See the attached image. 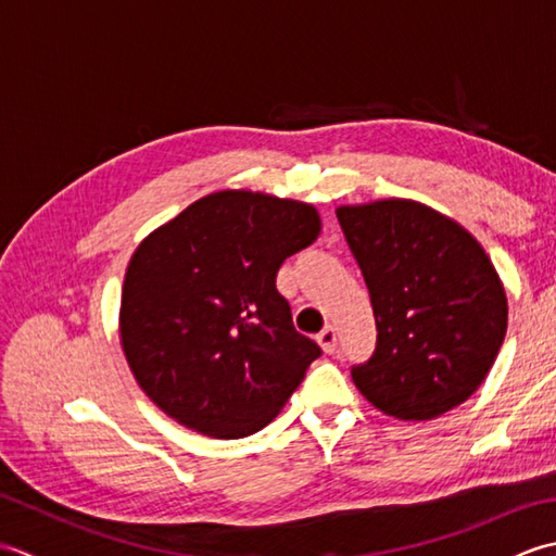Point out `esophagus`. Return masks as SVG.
Here are the masks:
<instances>
[{
    "mask_svg": "<svg viewBox=\"0 0 556 556\" xmlns=\"http://www.w3.org/2000/svg\"><path fill=\"white\" fill-rule=\"evenodd\" d=\"M317 344L325 353H334L337 351V332L334 327H325L320 334H317Z\"/></svg>",
    "mask_w": 556,
    "mask_h": 556,
    "instance_id": "esophagus-1",
    "label": "esophagus"
}]
</instances>
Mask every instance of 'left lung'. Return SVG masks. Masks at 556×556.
Listing matches in <instances>:
<instances>
[{
  "label": "left lung",
  "instance_id": "left-lung-1",
  "mask_svg": "<svg viewBox=\"0 0 556 556\" xmlns=\"http://www.w3.org/2000/svg\"><path fill=\"white\" fill-rule=\"evenodd\" d=\"M370 291L372 358L358 392L396 420H432L464 404L502 349L509 305L485 248L440 210L408 198L339 205Z\"/></svg>",
  "mask_w": 556,
  "mask_h": 556
}]
</instances>
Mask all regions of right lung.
<instances>
[{
	"instance_id": "obj_1",
	"label": "right lung",
	"mask_w": 556,
	"mask_h": 556,
	"mask_svg": "<svg viewBox=\"0 0 556 556\" xmlns=\"http://www.w3.org/2000/svg\"><path fill=\"white\" fill-rule=\"evenodd\" d=\"M320 212L248 188L198 198L128 260L119 341L138 387L179 425L239 440L277 418L320 346L275 287Z\"/></svg>"
}]
</instances>
